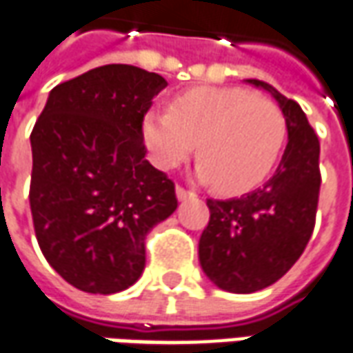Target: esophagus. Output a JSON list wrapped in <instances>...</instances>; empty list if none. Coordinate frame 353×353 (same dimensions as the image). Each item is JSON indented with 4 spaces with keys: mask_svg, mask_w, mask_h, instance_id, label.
<instances>
[{
    "mask_svg": "<svg viewBox=\"0 0 353 353\" xmlns=\"http://www.w3.org/2000/svg\"><path fill=\"white\" fill-rule=\"evenodd\" d=\"M176 194H177V201H187V199L194 196V193H191V191H185L183 187H176Z\"/></svg>",
    "mask_w": 353,
    "mask_h": 353,
    "instance_id": "obj_1",
    "label": "esophagus"
}]
</instances>
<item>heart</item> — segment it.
<instances>
[{"mask_svg":"<svg viewBox=\"0 0 353 353\" xmlns=\"http://www.w3.org/2000/svg\"><path fill=\"white\" fill-rule=\"evenodd\" d=\"M143 141L154 166L172 170L191 157L194 174L219 193L241 194L262 183L287 137L281 108L239 88H194L170 103V112L143 117Z\"/></svg>","mask_w":353,"mask_h":353,"instance_id":"1","label":"heart"}]
</instances>
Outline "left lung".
Listing matches in <instances>:
<instances>
[{
	"label": "left lung",
	"instance_id": "8db88e82",
	"mask_svg": "<svg viewBox=\"0 0 353 353\" xmlns=\"http://www.w3.org/2000/svg\"><path fill=\"white\" fill-rule=\"evenodd\" d=\"M287 124L288 141L275 174L258 189L229 201L208 199L210 221L199 241L206 277L221 290L250 294L270 287L304 252L319 199V139L296 101L262 80Z\"/></svg>",
	"mask_w": 353,
	"mask_h": 353
}]
</instances>
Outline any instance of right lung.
I'll return each mask as SVG.
<instances>
[{"instance_id":"obj_1","label":"right lung","mask_w":353,"mask_h":353,"mask_svg":"<svg viewBox=\"0 0 353 353\" xmlns=\"http://www.w3.org/2000/svg\"><path fill=\"white\" fill-rule=\"evenodd\" d=\"M160 74L105 65L55 85L30 135V210L49 265L72 287L114 294L145 270V236L177 208L145 160L143 117Z\"/></svg>"}]
</instances>
